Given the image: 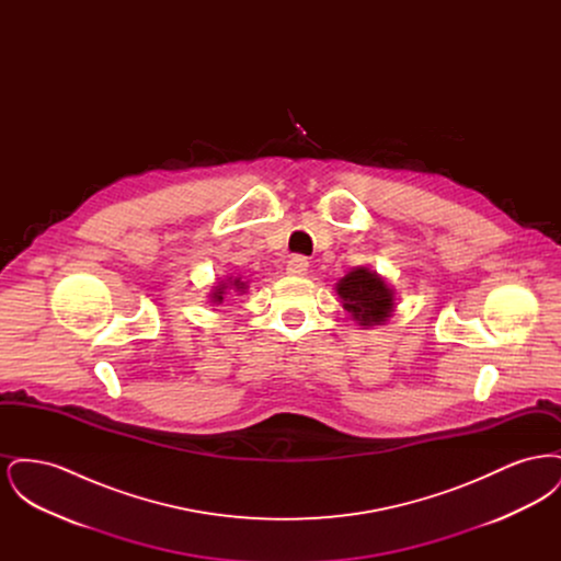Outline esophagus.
I'll use <instances>...</instances> for the list:
<instances>
[{
	"label": "esophagus",
	"mask_w": 561,
	"mask_h": 561,
	"mask_svg": "<svg viewBox=\"0 0 561 561\" xmlns=\"http://www.w3.org/2000/svg\"><path fill=\"white\" fill-rule=\"evenodd\" d=\"M288 273L296 275V277H302L309 273V261L305 256H293L288 261Z\"/></svg>",
	"instance_id": "obj_1"
}]
</instances>
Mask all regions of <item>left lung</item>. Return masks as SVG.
I'll return each instance as SVG.
<instances>
[{"label":"left lung","instance_id":"obj_1","mask_svg":"<svg viewBox=\"0 0 561 561\" xmlns=\"http://www.w3.org/2000/svg\"><path fill=\"white\" fill-rule=\"evenodd\" d=\"M348 318L362 328L382 325L398 307L396 290L370 267H355L334 286Z\"/></svg>","mask_w":561,"mask_h":561}]
</instances>
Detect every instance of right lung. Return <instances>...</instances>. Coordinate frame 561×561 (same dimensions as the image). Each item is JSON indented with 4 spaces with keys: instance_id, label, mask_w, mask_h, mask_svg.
<instances>
[{
    "instance_id": "add662e5",
    "label": "right lung",
    "mask_w": 561,
    "mask_h": 561,
    "mask_svg": "<svg viewBox=\"0 0 561 561\" xmlns=\"http://www.w3.org/2000/svg\"><path fill=\"white\" fill-rule=\"evenodd\" d=\"M248 290V282H243L240 275H225V279L216 282L213 286V290L208 294V302L213 307H220L227 298V294H245Z\"/></svg>"
}]
</instances>
